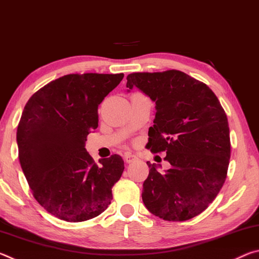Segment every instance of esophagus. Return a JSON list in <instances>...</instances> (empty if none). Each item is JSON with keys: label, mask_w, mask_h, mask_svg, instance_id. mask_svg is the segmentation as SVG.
<instances>
[{"label": "esophagus", "mask_w": 259, "mask_h": 259, "mask_svg": "<svg viewBox=\"0 0 259 259\" xmlns=\"http://www.w3.org/2000/svg\"><path fill=\"white\" fill-rule=\"evenodd\" d=\"M136 159H137V157H136V155H134L133 153H130V152H126L125 154H124V160H125L126 163H131V162L135 161Z\"/></svg>", "instance_id": "34e87169"}]
</instances>
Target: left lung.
I'll return each mask as SVG.
<instances>
[{
  "label": "left lung",
  "mask_w": 259,
  "mask_h": 259,
  "mask_svg": "<svg viewBox=\"0 0 259 259\" xmlns=\"http://www.w3.org/2000/svg\"><path fill=\"white\" fill-rule=\"evenodd\" d=\"M126 80L128 91L138 88L155 103L146 147L152 153L165 152L164 160L171 164L160 172L147 162L144 204L169 222L198 216L217 196L229 169L230 128L224 108L207 84L176 69L131 73Z\"/></svg>",
  "instance_id": "1"
}]
</instances>
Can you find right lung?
<instances>
[{
	"instance_id": "1",
	"label": "right lung",
	"mask_w": 259,
	"mask_h": 259,
	"mask_svg": "<svg viewBox=\"0 0 259 259\" xmlns=\"http://www.w3.org/2000/svg\"><path fill=\"white\" fill-rule=\"evenodd\" d=\"M123 74H68L37 90L21 114L17 144L35 200L48 212L77 223L111 204L124 162L117 154L95 163L87 136L98 126V106Z\"/></svg>"
}]
</instances>
